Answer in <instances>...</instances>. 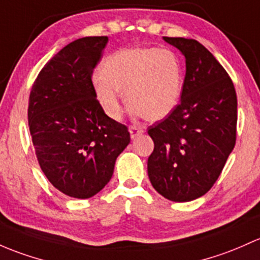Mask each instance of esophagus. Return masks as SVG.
<instances>
[{
  "label": "esophagus",
  "mask_w": 260,
  "mask_h": 260,
  "mask_svg": "<svg viewBox=\"0 0 260 260\" xmlns=\"http://www.w3.org/2000/svg\"><path fill=\"white\" fill-rule=\"evenodd\" d=\"M141 133H143V129L137 127V125H131V127H129L131 138H136L138 135H141Z\"/></svg>",
  "instance_id": "obj_1"
}]
</instances>
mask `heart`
Here are the masks:
<instances>
[{"label": "heart", "instance_id": "obj_1", "mask_svg": "<svg viewBox=\"0 0 260 260\" xmlns=\"http://www.w3.org/2000/svg\"><path fill=\"white\" fill-rule=\"evenodd\" d=\"M102 75L93 77V88L103 111L119 119L127 106L147 121H160L180 103L184 72L179 57L171 50L128 48L111 54L101 66Z\"/></svg>", "mask_w": 260, "mask_h": 260}]
</instances>
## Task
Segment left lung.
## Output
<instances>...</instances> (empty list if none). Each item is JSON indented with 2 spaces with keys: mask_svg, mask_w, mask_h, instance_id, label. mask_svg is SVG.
<instances>
[{
  "mask_svg": "<svg viewBox=\"0 0 260 260\" xmlns=\"http://www.w3.org/2000/svg\"><path fill=\"white\" fill-rule=\"evenodd\" d=\"M185 58L182 100L148 128L154 149L148 158L153 188L172 202H189L213 187L234 148L237 94L222 64L196 40L163 37Z\"/></svg>",
  "mask_w": 260,
  "mask_h": 260,
  "instance_id": "1",
  "label": "left lung"
}]
</instances>
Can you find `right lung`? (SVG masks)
I'll use <instances>...</instances> for the list:
<instances>
[{
    "label": "right lung",
    "mask_w": 260,
    "mask_h": 260,
    "mask_svg": "<svg viewBox=\"0 0 260 260\" xmlns=\"http://www.w3.org/2000/svg\"><path fill=\"white\" fill-rule=\"evenodd\" d=\"M108 37H83L62 48L37 76L28 127L41 169L63 194L86 199L111 180L129 144L124 124L109 118L95 97L92 73Z\"/></svg>",
    "instance_id": "obj_1"
}]
</instances>
